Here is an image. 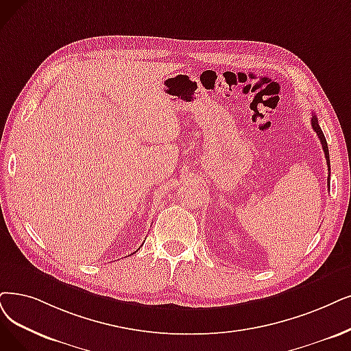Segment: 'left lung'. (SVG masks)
Here are the masks:
<instances>
[{
  "instance_id": "left-lung-1",
  "label": "left lung",
  "mask_w": 351,
  "mask_h": 351,
  "mask_svg": "<svg viewBox=\"0 0 351 351\" xmlns=\"http://www.w3.org/2000/svg\"><path fill=\"white\" fill-rule=\"evenodd\" d=\"M311 127H313V130L317 132V135H318V138H319V143H321V145H322V149H324L326 160H327V165H328V170H330L328 145H327V141H326V136H324V134H322V131H321V128H319V125H318V118H317V115H315V114H314V115H313V118H311ZM328 180H330V176H328ZM328 184H330V183H328Z\"/></svg>"
}]
</instances>
